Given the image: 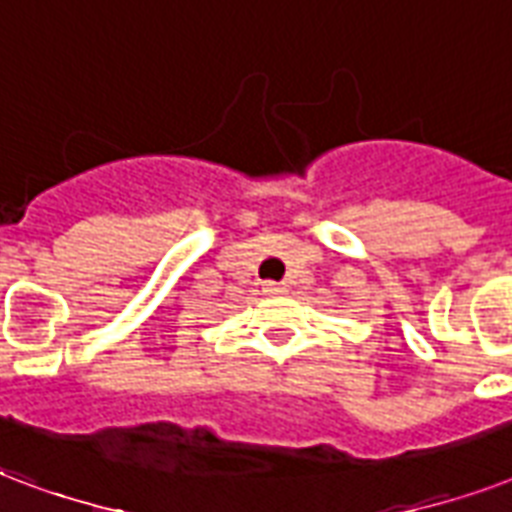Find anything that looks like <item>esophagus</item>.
<instances>
[{
    "label": "esophagus",
    "instance_id": "1",
    "mask_svg": "<svg viewBox=\"0 0 512 512\" xmlns=\"http://www.w3.org/2000/svg\"><path fill=\"white\" fill-rule=\"evenodd\" d=\"M284 290H287V287H284V284H279V282H263L265 295H282Z\"/></svg>",
    "mask_w": 512,
    "mask_h": 512
}]
</instances>
